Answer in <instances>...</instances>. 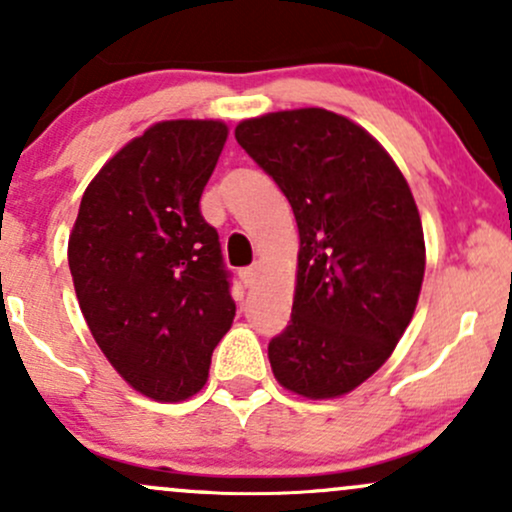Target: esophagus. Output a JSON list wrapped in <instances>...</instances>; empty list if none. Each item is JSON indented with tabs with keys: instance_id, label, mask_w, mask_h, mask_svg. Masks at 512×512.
Wrapping results in <instances>:
<instances>
[{
	"instance_id": "obj_1",
	"label": "esophagus",
	"mask_w": 512,
	"mask_h": 512,
	"mask_svg": "<svg viewBox=\"0 0 512 512\" xmlns=\"http://www.w3.org/2000/svg\"><path fill=\"white\" fill-rule=\"evenodd\" d=\"M257 274H260V264H250V267H243L240 269V281H243L245 286H252L257 281Z\"/></svg>"
}]
</instances>
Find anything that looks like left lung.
Instances as JSON below:
<instances>
[{
    "mask_svg": "<svg viewBox=\"0 0 512 512\" xmlns=\"http://www.w3.org/2000/svg\"><path fill=\"white\" fill-rule=\"evenodd\" d=\"M236 139L289 199L301 238L291 322L269 342L274 378L308 399L342 397L390 358L419 303L414 195L383 146L332 110L250 117Z\"/></svg>",
    "mask_w": 512,
    "mask_h": 512,
    "instance_id": "left-lung-1",
    "label": "left lung"
}]
</instances>
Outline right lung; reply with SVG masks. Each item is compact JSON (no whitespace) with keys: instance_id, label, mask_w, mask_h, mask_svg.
Returning <instances> with one entry per match:
<instances>
[{"instance_id":"right-lung-1","label":"right lung","mask_w":512,"mask_h":512,"mask_svg":"<svg viewBox=\"0 0 512 512\" xmlns=\"http://www.w3.org/2000/svg\"><path fill=\"white\" fill-rule=\"evenodd\" d=\"M228 127L166 120L122 146L81 197L69 272L96 344L127 385L182 402L231 330L219 233L199 211Z\"/></svg>"}]
</instances>
